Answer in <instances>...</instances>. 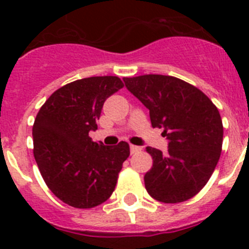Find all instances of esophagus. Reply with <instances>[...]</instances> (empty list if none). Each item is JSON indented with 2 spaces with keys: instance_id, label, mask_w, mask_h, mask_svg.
<instances>
[{
  "instance_id": "esophagus-1",
  "label": "esophagus",
  "mask_w": 249,
  "mask_h": 249,
  "mask_svg": "<svg viewBox=\"0 0 249 249\" xmlns=\"http://www.w3.org/2000/svg\"><path fill=\"white\" fill-rule=\"evenodd\" d=\"M129 149H131V153H132V155H135V153H138V152H141V147L133 146V144H131V147H129Z\"/></svg>"
}]
</instances>
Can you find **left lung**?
Listing matches in <instances>:
<instances>
[{"label":"left lung","mask_w":249,"mask_h":249,"mask_svg":"<svg viewBox=\"0 0 249 249\" xmlns=\"http://www.w3.org/2000/svg\"><path fill=\"white\" fill-rule=\"evenodd\" d=\"M127 89L149 109L153 128H163L168 151L147 147L152 168L144 186L152 198L179 203L206 186L218 163L223 124L218 108L195 86L177 77L143 74L123 78Z\"/></svg>","instance_id":"left-lung-1"}]
</instances>
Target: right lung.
Returning a JSON list of instances; mask_svg holds the SVG:
<instances>
[{
	"label": "right lung",
	"mask_w": 249,
	"mask_h": 249,
	"mask_svg": "<svg viewBox=\"0 0 249 249\" xmlns=\"http://www.w3.org/2000/svg\"><path fill=\"white\" fill-rule=\"evenodd\" d=\"M117 76H97L67 83L43 103L32 128L34 156L51 192L74 208H93L111 197L127 142H93L103 103L123 87Z\"/></svg>",
	"instance_id": "add662e5"
}]
</instances>
